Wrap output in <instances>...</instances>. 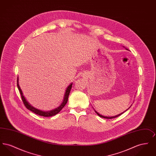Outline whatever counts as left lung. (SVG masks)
Returning <instances> with one entry per match:
<instances>
[{
    "mask_svg": "<svg viewBox=\"0 0 156 156\" xmlns=\"http://www.w3.org/2000/svg\"><path fill=\"white\" fill-rule=\"evenodd\" d=\"M95 112L97 113V114L100 116V117H101V118H106V119H113V118H116V117H118V116H119L120 115H121L122 114H123L124 112H123V113H120V114H119V115H116V116H113V117H106V116H102V115H99L98 112H97L95 111Z\"/></svg>",
    "mask_w": 156,
    "mask_h": 156,
    "instance_id": "left-lung-1",
    "label": "left lung"
}]
</instances>
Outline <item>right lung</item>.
I'll return each mask as SVG.
<instances>
[{
  "label": "right lung",
  "instance_id": "obj_1",
  "mask_svg": "<svg viewBox=\"0 0 156 156\" xmlns=\"http://www.w3.org/2000/svg\"><path fill=\"white\" fill-rule=\"evenodd\" d=\"M19 78L17 77V88L19 89V90L20 91V95H21V97H22V99L24 105V106H26V108L27 109H29L30 111L31 112H33V113H35L36 114H37L38 115H40V116H44V117H50V116H54L55 115H57L58 113H59V112L61 111V109L64 107V106L66 105L67 103V101H68V96L69 95V92L71 91V89L72 88V86H73V83H71L67 88V90L66 91V93H65V95H64V100H63V102H62V104H61V105L59 106L58 108L55 109L54 110H52L51 111L49 112H43L41 111H40L38 109H37L34 108H33V106H31L30 105V104L28 103V102L26 101V99H25L23 95L22 91V89H20V87H19V82H18V79Z\"/></svg>",
  "mask_w": 156,
  "mask_h": 156
}]
</instances>
